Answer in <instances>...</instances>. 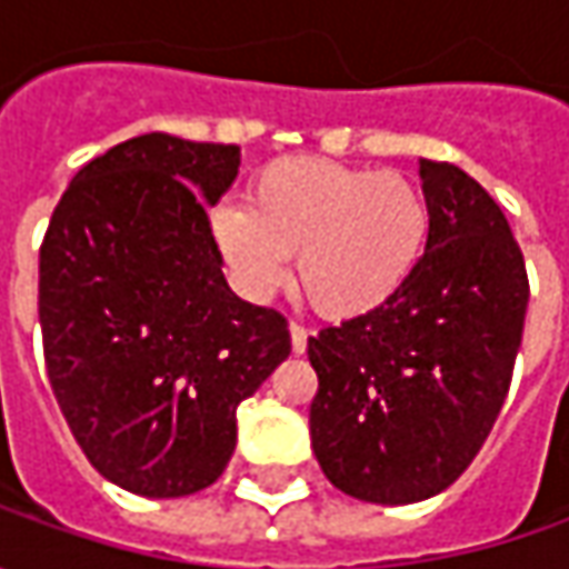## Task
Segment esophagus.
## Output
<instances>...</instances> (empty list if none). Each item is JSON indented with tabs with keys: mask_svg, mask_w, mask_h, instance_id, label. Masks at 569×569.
<instances>
[{
	"mask_svg": "<svg viewBox=\"0 0 569 569\" xmlns=\"http://www.w3.org/2000/svg\"><path fill=\"white\" fill-rule=\"evenodd\" d=\"M288 329H291V348H295V355H303L307 351V339H310V329L300 326V322H291Z\"/></svg>",
	"mask_w": 569,
	"mask_h": 569,
	"instance_id": "obj_1",
	"label": "esophagus"
}]
</instances>
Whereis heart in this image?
<instances>
[{
	"label": "heart",
	"instance_id": "b5f03b06",
	"mask_svg": "<svg viewBox=\"0 0 569 569\" xmlns=\"http://www.w3.org/2000/svg\"><path fill=\"white\" fill-rule=\"evenodd\" d=\"M430 233L433 206L418 180L326 158L259 167L247 202L211 211V240L243 295L278 291L295 256L300 291L332 319L389 303L421 269Z\"/></svg>",
	"mask_w": 569,
	"mask_h": 569
}]
</instances>
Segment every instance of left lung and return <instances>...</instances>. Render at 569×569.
<instances>
[{
    "mask_svg": "<svg viewBox=\"0 0 569 569\" xmlns=\"http://www.w3.org/2000/svg\"><path fill=\"white\" fill-rule=\"evenodd\" d=\"M433 233L380 310L307 341L310 437L326 478L367 503H418L469 469L510 392L529 274L500 206L447 161H421Z\"/></svg>",
    "mask_w": 569,
    "mask_h": 569,
    "instance_id": "obj_1",
    "label": "left lung"
}]
</instances>
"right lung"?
<instances>
[{
  "label": "right lung",
  "mask_w": 569,
  "mask_h": 569,
  "mask_svg": "<svg viewBox=\"0 0 569 569\" xmlns=\"http://www.w3.org/2000/svg\"><path fill=\"white\" fill-rule=\"evenodd\" d=\"M237 144L148 132L72 177L40 243L47 377L88 462L142 497L214 485L237 405L291 355L288 319L230 295L206 208Z\"/></svg>",
  "instance_id": "obj_1"
}]
</instances>
